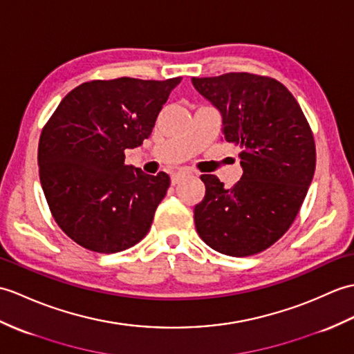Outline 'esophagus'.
<instances>
[{"instance_id": "34e87169", "label": "esophagus", "mask_w": 354, "mask_h": 354, "mask_svg": "<svg viewBox=\"0 0 354 354\" xmlns=\"http://www.w3.org/2000/svg\"><path fill=\"white\" fill-rule=\"evenodd\" d=\"M187 176H190V174H188V171L178 170V171H175L174 175H171V184L176 185L178 183H180V180H183L184 178H187Z\"/></svg>"}]
</instances>
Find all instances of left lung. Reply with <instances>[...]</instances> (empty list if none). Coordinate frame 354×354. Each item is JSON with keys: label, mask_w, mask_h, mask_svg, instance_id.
Returning a JSON list of instances; mask_svg holds the SVG:
<instances>
[{"label": "left lung", "mask_w": 354, "mask_h": 354, "mask_svg": "<svg viewBox=\"0 0 354 354\" xmlns=\"http://www.w3.org/2000/svg\"><path fill=\"white\" fill-rule=\"evenodd\" d=\"M218 110L221 133L240 147L243 175L226 188L202 175L196 231L211 249L249 257L274 244L305 201L315 171V143L300 105L279 81L245 72L192 78Z\"/></svg>", "instance_id": "8db88e82"}]
</instances>
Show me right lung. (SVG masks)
I'll list each match as a JSON object with an SVG mask.
<instances>
[{"instance_id":"add662e5","label":"right lung","mask_w":354,"mask_h":354,"mask_svg":"<svg viewBox=\"0 0 354 354\" xmlns=\"http://www.w3.org/2000/svg\"><path fill=\"white\" fill-rule=\"evenodd\" d=\"M180 78H116L75 87L57 106L39 142V174L53 216L83 248L116 253L149 232L170 178L127 166L125 149L149 138Z\"/></svg>"}]
</instances>
